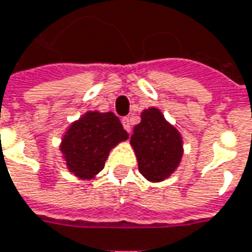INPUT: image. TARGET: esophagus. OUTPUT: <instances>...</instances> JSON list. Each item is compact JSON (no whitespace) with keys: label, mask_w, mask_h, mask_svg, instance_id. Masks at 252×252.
<instances>
[{"label":"esophagus","mask_w":252,"mask_h":252,"mask_svg":"<svg viewBox=\"0 0 252 252\" xmlns=\"http://www.w3.org/2000/svg\"><path fill=\"white\" fill-rule=\"evenodd\" d=\"M121 124H123V126H124V129H126V132H131V120L128 119V117H124V119H121Z\"/></svg>","instance_id":"esophagus-1"}]
</instances>
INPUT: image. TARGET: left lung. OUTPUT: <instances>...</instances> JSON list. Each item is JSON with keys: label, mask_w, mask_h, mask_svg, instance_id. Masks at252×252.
Masks as SVG:
<instances>
[{"label": "left lung", "mask_w": 252, "mask_h": 252, "mask_svg": "<svg viewBox=\"0 0 252 252\" xmlns=\"http://www.w3.org/2000/svg\"><path fill=\"white\" fill-rule=\"evenodd\" d=\"M140 117L142 121L133 128L131 144L138 158L139 172L149 181L158 183L168 179L179 166L183 139L157 108L146 109Z\"/></svg>", "instance_id": "left-lung-1"}]
</instances>
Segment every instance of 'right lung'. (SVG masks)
<instances>
[{
  "label": "right lung",
  "instance_id": "right-lung-1",
  "mask_svg": "<svg viewBox=\"0 0 252 252\" xmlns=\"http://www.w3.org/2000/svg\"><path fill=\"white\" fill-rule=\"evenodd\" d=\"M126 138L114 113L87 112L65 132L61 151L69 172L89 180L103 169L109 151Z\"/></svg>",
  "mask_w": 252,
  "mask_h": 252
}]
</instances>
